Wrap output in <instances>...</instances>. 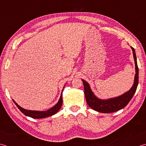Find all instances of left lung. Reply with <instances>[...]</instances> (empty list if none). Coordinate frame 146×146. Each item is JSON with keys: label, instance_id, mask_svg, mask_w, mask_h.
<instances>
[{"label": "left lung", "instance_id": "left-lung-1", "mask_svg": "<svg viewBox=\"0 0 146 146\" xmlns=\"http://www.w3.org/2000/svg\"><path fill=\"white\" fill-rule=\"evenodd\" d=\"M131 48L133 52V56L135 62V75L132 87L126 93L119 96L110 98V99H100V98L95 96L93 92L92 91L88 82L84 81V79H82L83 84H84V94L86 102H87L89 106L91 107L94 110L100 113H113L123 108L131 100L133 94L135 93L139 82V69L137 66V62L135 52L133 47L131 46Z\"/></svg>", "mask_w": 146, "mask_h": 146}]
</instances>
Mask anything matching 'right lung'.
I'll return each mask as SVG.
<instances>
[{"label": "right lung", "instance_id": "right-lung-1", "mask_svg": "<svg viewBox=\"0 0 146 146\" xmlns=\"http://www.w3.org/2000/svg\"><path fill=\"white\" fill-rule=\"evenodd\" d=\"M64 88L62 91L60 99H59L57 103H56L54 106L52 107L51 108L48 110L46 111L28 110H26L25 108H23L22 107H21L19 105H17V103L15 102L14 100H13V101L14 102V103L16 104V105L17 106V108L19 109V110L21 111L23 114L28 116V117H31L33 118H36V119L48 117H50V116H52L53 115H55V113H56L59 111V110L60 109L61 106L62 105V102H63V101H62V92H63Z\"/></svg>", "mask_w": 146, "mask_h": 146}]
</instances>
